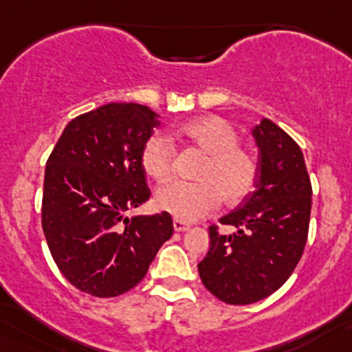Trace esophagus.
<instances>
[{
	"mask_svg": "<svg viewBox=\"0 0 352 352\" xmlns=\"http://www.w3.org/2000/svg\"><path fill=\"white\" fill-rule=\"evenodd\" d=\"M173 226H174V231L176 232H183V231H188V229H190V226H188V223L182 222V220H178V219L173 220Z\"/></svg>",
	"mask_w": 352,
	"mask_h": 352,
	"instance_id": "obj_1",
	"label": "esophagus"
}]
</instances>
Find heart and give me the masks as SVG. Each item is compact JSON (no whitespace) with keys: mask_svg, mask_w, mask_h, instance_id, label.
Instances as JSON below:
<instances>
[{"mask_svg":"<svg viewBox=\"0 0 352 352\" xmlns=\"http://www.w3.org/2000/svg\"><path fill=\"white\" fill-rule=\"evenodd\" d=\"M176 138L204 153L194 183H170L158 188L155 208L182 222H192L222 201L236 206L252 194L257 179L256 157L239 146L234 126L219 116H203L179 126ZM141 166L149 178L166 183L174 174V146L166 135L155 133L144 142Z\"/></svg>","mask_w":352,"mask_h":352,"instance_id":"b5f03b06","label":"heart"}]
</instances>
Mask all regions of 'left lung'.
I'll use <instances>...</instances> for the list:
<instances>
[{
  "mask_svg": "<svg viewBox=\"0 0 352 352\" xmlns=\"http://www.w3.org/2000/svg\"><path fill=\"white\" fill-rule=\"evenodd\" d=\"M259 149L256 190L210 227L211 247L197 264L204 287L229 305H250L280 289L301 259L312 186L300 146L268 118L252 126Z\"/></svg>",
  "mask_w": 352,
  "mask_h": 352,
  "instance_id": "8db88e82",
  "label": "left lung"
}]
</instances>
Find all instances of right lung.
Here are the masks:
<instances>
[{"label":"right lung","instance_id":"right-lung-1","mask_svg":"<svg viewBox=\"0 0 352 352\" xmlns=\"http://www.w3.org/2000/svg\"><path fill=\"white\" fill-rule=\"evenodd\" d=\"M158 118L129 102L80 114L65 126L45 166L42 227L49 250L65 278L91 296L135 287L174 232L169 213L126 214L149 199L141 151Z\"/></svg>","mask_w":352,"mask_h":352}]
</instances>
